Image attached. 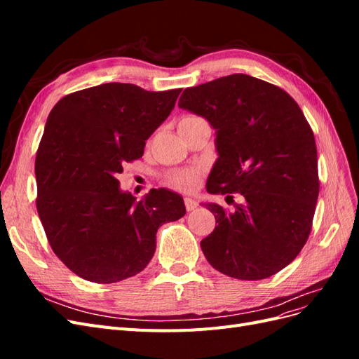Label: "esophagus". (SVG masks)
<instances>
[{
	"label": "esophagus",
	"mask_w": 359,
	"mask_h": 359,
	"mask_svg": "<svg viewBox=\"0 0 359 359\" xmlns=\"http://www.w3.org/2000/svg\"><path fill=\"white\" fill-rule=\"evenodd\" d=\"M184 203H186V210H187V211L196 210L198 205H199L196 201L191 199V198H184Z\"/></svg>",
	"instance_id": "1"
}]
</instances>
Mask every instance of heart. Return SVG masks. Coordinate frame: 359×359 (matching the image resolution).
<instances>
[{"instance_id":"heart-1","label":"heart","mask_w":359,"mask_h":359,"mask_svg":"<svg viewBox=\"0 0 359 359\" xmlns=\"http://www.w3.org/2000/svg\"><path fill=\"white\" fill-rule=\"evenodd\" d=\"M199 121H205L202 116L198 115H184L178 127L186 126V124H191V123H199ZM202 178V170L199 168H184V169H177V170H169L163 175V181L165 184H168L169 187L177 189L181 191H191L199 186Z\"/></svg>"}]
</instances>
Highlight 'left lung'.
<instances>
[{"instance_id":"8db88e82","label":"left lung","mask_w":359,"mask_h":359,"mask_svg":"<svg viewBox=\"0 0 359 359\" xmlns=\"http://www.w3.org/2000/svg\"><path fill=\"white\" fill-rule=\"evenodd\" d=\"M178 106L217 130L206 191L243 196L232 212L206 203L217 226L201 241L205 257L233 278L277 274L307 243L319 196L316 142L301 107L280 86L243 73L186 88Z\"/></svg>"}]
</instances>
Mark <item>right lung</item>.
<instances>
[{"label":"right lung","mask_w":359,"mask_h":359,"mask_svg":"<svg viewBox=\"0 0 359 359\" xmlns=\"http://www.w3.org/2000/svg\"><path fill=\"white\" fill-rule=\"evenodd\" d=\"M180 93L111 82L52 107L36 154V205L53 253L81 278L106 285L136 276L156 252L158 227L186 214L180 194L153 189L136 202L115 178L142 157Z\"/></svg>","instance_id":"add662e5"}]
</instances>
